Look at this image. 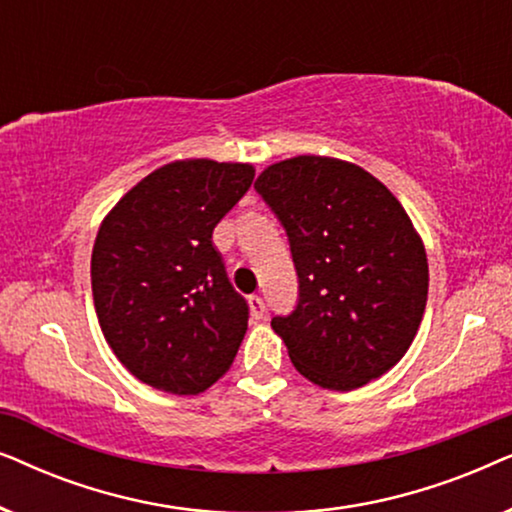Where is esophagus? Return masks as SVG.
<instances>
[{"mask_svg": "<svg viewBox=\"0 0 512 512\" xmlns=\"http://www.w3.org/2000/svg\"><path fill=\"white\" fill-rule=\"evenodd\" d=\"M249 310H251V317L254 319H263L265 314V303L261 296H249Z\"/></svg>", "mask_w": 512, "mask_h": 512, "instance_id": "esophagus-1", "label": "esophagus"}]
</instances>
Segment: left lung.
<instances>
[{
  "instance_id": "8db88e82",
  "label": "left lung",
  "mask_w": 512,
  "mask_h": 512,
  "mask_svg": "<svg viewBox=\"0 0 512 512\" xmlns=\"http://www.w3.org/2000/svg\"><path fill=\"white\" fill-rule=\"evenodd\" d=\"M256 193L289 237L296 310L272 317L300 375L349 391L394 368L422 324L429 263L382 181L338 158L270 165Z\"/></svg>"
}]
</instances>
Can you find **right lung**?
Segmentation results:
<instances>
[{"mask_svg": "<svg viewBox=\"0 0 512 512\" xmlns=\"http://www.w3.org/2000/svg\"><path fill=\"white\" fill-rule=\"evenodd\" d=\"M251 181L244 163L177 160L102 221L90 258L97 319L118 361L153 389L200 394L235 361L249 305L212 233Z\"/></svg>", "mask_w": 512, "mask_h": 512, "instance_id": "add662e5", "label": "right lung"}]
</instances>
